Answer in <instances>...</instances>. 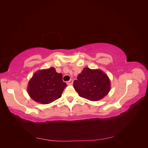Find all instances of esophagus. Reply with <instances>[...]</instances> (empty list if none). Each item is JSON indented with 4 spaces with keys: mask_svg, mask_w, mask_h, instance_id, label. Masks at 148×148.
I'll list each match as a JSON object with an SVG mask.
<instances>
[{
    "mask_svg": "<svg viewBox=\"0 0 148 148\" xmlns=\"http://www.w3.org/2000/svg\"><path fill=\"white\" fill-rule=\"evenodd\" d=\"M73 80L72 79H71L69 80V82H66V84H68V85H71V84H73Z\"/></svg>",
    "mask_w": 148,
    "mask_h": 148,
    "instance_id": "esophagus-1",
    "label": "esophagus"
}]
</instances>
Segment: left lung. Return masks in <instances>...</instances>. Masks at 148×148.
<instances>
[{
  "mask_svg": "<svg viewBox=\"0 0 148 148\" xmlns=\"http://www.w3.org/2000/svg\"><path fill=\"white\" fill-rule=\"evenodd\" d=\"M110 80L99 70L84 68L73 82V87L79 96L92 101L102 99L109 92Z\"/></svg>",
  "mask_w": 148,
  "mask_h": 148,
  "instance_id": "obj_1",
  "label": "left lung"
}]
</instances>
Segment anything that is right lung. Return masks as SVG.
Listing matches in <instances>:
<instances>
[{"label":"right lung","instance_id":"obj_1","mask_svg":"<svg viewBox=\"0 0 148 148\" xmlns=\"http://www.w3.org/2000/svg\"><path fill=\"white\" fill-rule=\"evenodd\" d=\"M66 86L62 74L50 68L38 71L33 76L28 83V92L34 101L47 104L60 98Z\"/></svg>","mask_w":148,"mask_h":148}]
</instances>
